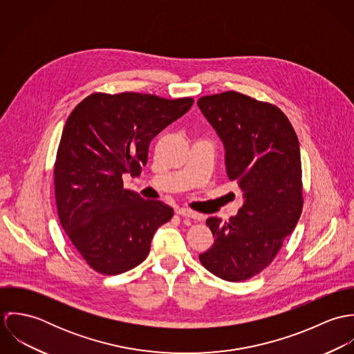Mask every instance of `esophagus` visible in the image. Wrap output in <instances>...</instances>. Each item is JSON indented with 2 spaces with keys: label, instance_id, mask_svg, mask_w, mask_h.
Returning <instances> with one entry per match:
<instances>
[{
  "label": "esophagus",
  "instance_id": "34e87169",
  "mask_svg": "<svg viewBox=\"0 0 354 354\" xmlns=\"http://www.w3.org/2000/svg\"><path fill=\"white\" fill-rule=\"evenodd\" d=\"M177 214L183 215V216H187V218H191V219H195V221H201L202 219V215L189 209V208H178L177 209Z\"/></svg>",
  "mask_w": 354,
  "mask_h": 354
}]
</instances>
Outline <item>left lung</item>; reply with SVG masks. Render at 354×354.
<instances>
[{"instance_id":"8db88e82","label":"left lung","mask_w":354,"mask_h":354,"mask_svg":"<svg viewBox=\"0 0 354 354\" xmlns=\"http://www.w3.org/2000/svg\"><path fill=\"white\" fill-rule=\"evenodd\" d=\"M198 106L223 145L229 180L244 192L236 216L205 221L215 240L199 259L225 281H245L274 260L301 215L299 139L281 109L236 91L202 97Z\"/></svg>"}]
</instances>
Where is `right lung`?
<instances>
[{"label":"right lung","instance_id":"1","mask_svg":"<svg viewBox=\"0 0 354 354\" xmlns=\"http://www.w3.org/2000/svg\"><path fill=\"white\" fill-rule=\"evenodd\" d=\"M192 98L150 94H93L68 117L54 165L59 222L91 268L117 275L139 266L156 229L173 208L124 189L122 176H139L152 139L183 117Z\"/></svg>","mask_w":354,"mask_h":354}]
</instances>
